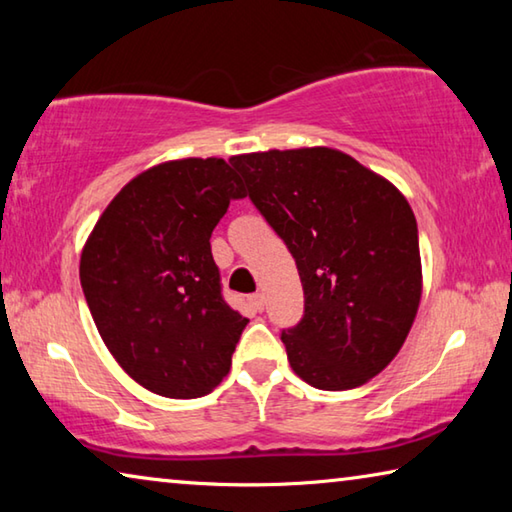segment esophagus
Wrapping results in <instances>:
<instances>
[{"mask_svg":"<svg viewBox=\"0 0 512 512\" xmlns=\"http://www.w3.org/2000/svg\"><path fill=\"white\" fill-rule=\"evenodd\" d=\"M250 305H253V309L262 311L264 309V296H262V293H253V296H250Z\"/></svg>","mask_w":512,"mask_h":512,"instance_id":"34e87169","label":"esophagus"}]
</instances>
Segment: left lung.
<instances>
[{"label": "left lung", "mask_w": 512, "mask_h": 512, "mask_svg": "<svg viewBox=\"0 0 512 512\" xmlns=\"http://www.w3.org/2000/svg\"><path fill=\"white\" fill-rule=\"evenodd\" d=\"M230 162L296 259L305 314L282 329L293 372L320 391L366 384L395 359L418 314L411 205L388 180L325 146Z\"/></svg>", "instance_id": "left-lung-1"}]
</instances>
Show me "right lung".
Instances as JSON below:
<instances>
[{
	"label": "right lung",
	"mask_w": 512,
	"mask_h": 512,
	"mask_svg": "<svg viewBox=\"0 0 512 512\" xmlns=\"http://www.w3.org/2000/svg\"><path fill=\"white\" fill-rule=\"evenodd\" d=\"M244 183L221 158L133 178L94 225L81 287L112 357L149 391L194 400L221 384L248 325L223 300L210 237Z\"/></svg>",
	"instance_id": "1"
}]
</instances>
